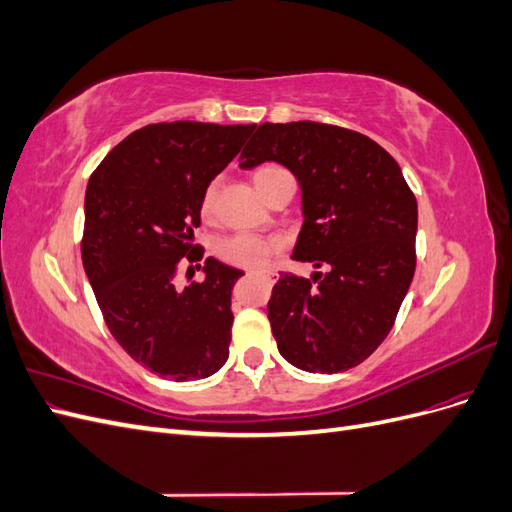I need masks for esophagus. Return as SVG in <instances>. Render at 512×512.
<instances>
[{
	"instance_id": "1",
	"label": "esophagus",
	"mask_w": 512,
	"mask_h": 512,
	"mask_svg": "<svg viewBox=\"0 0 512 512\" xmlns=\"http://www.w3.org/2000/svg\"><path fill=\"white\" fill-rule=\"evenodd\" d=\"M250 273H254V271H250ZM260 275L267 277V280H271V277H273V273H269V271H267V273H260Z\"/></svg>"
}]
</instances>
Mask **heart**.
Segmentation results:
<instances>
[{
  "mask_svg": "<svg viewBox=\"0 0 512 512\" xmlns=\"http://www.w3.org/2000/svg\"><path fill=\"white\" fill-rule=\"evenodd\" d=\"M288 177H292L288 170L273 162L262 164L254 173L258 190H265L267 185ZM218 194H220V179H211L205 185L203 196H200V213H203V218H211L215 213V207H218ZM273 250H275L273 241L258 235H247V232H239V235L226 237L218 243V256L224 262L235 267H245V269H258L265 265V262L271 258Z\"/></svg>",
  "mask_w": 512,
  "mask_h": 512,
  "instance_id": "1",
  "label": "heart"
}]
</instances>
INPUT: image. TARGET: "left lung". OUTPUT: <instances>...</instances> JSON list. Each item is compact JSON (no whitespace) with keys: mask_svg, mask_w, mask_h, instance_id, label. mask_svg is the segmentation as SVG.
Here are the masks:
<instances>
[{"mask_svg":"<svg viewBox=\"0 0 512 512\" xmlns=\"http://www.w3.org/2000/svg\"><path fill=\"white\" fill-rule=\"evenodd\" d=\"M275 160L303 190L305 222L267 314L288 363L337 374L363 363L393 329L416 269V198L399 164L369 136L318 121L262 123L241 168Z\"/></svg>","mask_w":512,"mask_h":512,"instance_id":"1","label":"left lung"}]
</instances>
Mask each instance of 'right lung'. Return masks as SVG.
<instances>
[{"label":"right lung","instance_id":"right-lung-1","mask_svg":"<svg viewBox=\"0 0 512 512\" xmlns=\"http://www.w3.org/2000/svg\"><path fill=\"white\" fill-rule=\"evenodd\" d=\"M254 128L149 123L108 151L89 177L85 273L117 344L160 378L200 380L228 359L230 290L243 273L207 258L205 280L188 277L183 288L179 275L205 254L194 243L205 185Z\"/></svg>","mask_w":512,"mask_h":512}]
</instances>
